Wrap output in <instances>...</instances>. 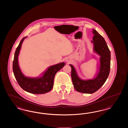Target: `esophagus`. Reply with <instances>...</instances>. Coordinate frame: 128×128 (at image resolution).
<instances>
[{
	"mask_svg": "<svg viewBox=\"0 0 128 128\" xmlns=\"http://www.w3.org/2000/svg\"><path fill=\"white\" fill-rule=\"evenodd\" d=\"M66 62H70V61H71V60H70V58H68L66 59Z\"/></svg>",
	"mask_w": 128,
	"mask_h": 128,
	"instance_id": "1",
	"label": "esophagus"
}]
</instances>
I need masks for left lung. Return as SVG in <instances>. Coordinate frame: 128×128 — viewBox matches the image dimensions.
<instances>
[{
	"label": "left lung",
	"mask_w": 128,
	"mask_h": 128,
	"mask_svg": "<svg viewBox=\"0 0 128 128\" xmlns=\"http://www.w3.org/2000/svg\"><path fill=\"white\" fill-rule=\"evenodd\" d=\"M94 36L93 50L100 56V68L94 78L92 79L82 80L79 78L74 66L71 68V78L74 88L81 93L92 94L96 92L104 84L108 78L110 70L111 54L105 39L96 30H92Z\"/></svg>",
	"instance_id": "8db88e82"
}]
</instances>
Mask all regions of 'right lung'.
Masks as SVG:
<instances>
[{
    "mask_svg": "<svg viewBox=\"0 0 128 128\" xmlns=\"http://www.w3.org/2000/svg\"><path fill=\"white\" fill-rule=\"evenodd\" d=\"M23 38L16 49L12 64V70L16 81L20 87L29 93L36 94H44L51 90L54 86V76L55 74L65 66L64 62L60 63L49 66L43 73L42 76L38 78L27 77L23 74L20 68L18 62V56L22 44L24 39Z\"/></svg>",
    "mask_w": 128,
    "mask_h": 128,
    "instance_id": "add662e5",
    "label": "right lung"
}]
</instances>
